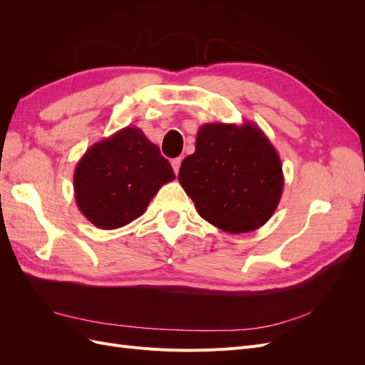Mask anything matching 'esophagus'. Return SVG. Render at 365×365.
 <instances>
[{"mask_svg": "<svg viewBox=\"0 0 365 365\" xmlns=\"http://www.w3.org/2000/svg\"><path fill=\"white\" fill-rule=\"evenodd\" d=\"M181 158H173L172 160V168H173V170H175V173L178 175V172H180V168H181Z\"/></svg>", "mask_w": 365, "mask_h": 365, "instance_id": "obj_1", "label": "esophagus"}]
</instances>
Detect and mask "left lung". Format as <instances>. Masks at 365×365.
Wrapping results in <instances>:
<instances>
[{
    "label": "left lung",
    "instance_id": "1",
    "mask_svg": "<svg viewBox=\"0 0 365 365\" xmlns=\"http://www.w3.org/2000/svg\"><path fill=\"white\" fill-rule=\"evenodd\" d=\"M178 180L200 216L231 235L267 224L284 185L279 153L252 121L202 125Z\"/></svg>",
    "mask_w": 365,
    "mask_h": 365
}]
</instances>
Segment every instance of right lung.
<instances>
[{"mask_svg": "<svg viewBox=\"0 0 365 365\" xmlns=\"http://www.w3.org/2000/svg\"><path fill=\"white\" fill-rule=\"evenodd\" d=\"M175 180L170 163L135 126L94 143L76 165L74 197L102 230L125 227L146 212L161 185Z\"/></svg>", "mask_w": 365, "mask_h": 365, "instance_id": "obj_1", "label": "right lung"}]
</instances>
